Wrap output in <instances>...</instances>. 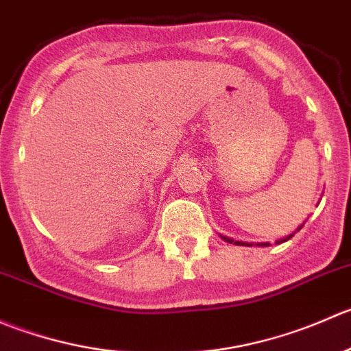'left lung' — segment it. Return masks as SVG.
I'll list each match as a JSON object with an SVG mask.
<instances>
[{
    "label": "left lung",
    "mask_w": 351,
    "mask_h": 351,
    "mask_svg": "<svg viewBox=\"0 0 351 351\" xmlns=\"http://www.w3.org/2000/svg\"><path fill=\"white\" fill-rule=\"evenodd\" d=\"M302 227H304V223H302V225H300V227H298V228H297V230H295V232H298V230H300V228H302ZM295 232H293V234H295ZM293 234H290V235H289V237L282 239V241H278V242H276V244H282V242L289 241V239H292V237H293ZM221 239H223V241H225V242H228V244H235V245H247V247H251V245H252V244H249V242H241V241H234V239H228V237H223V235H221ZM258 245H263V247H266V245H269V244H268V242H265V244H258Z\"/></svg>",
    "instance_id": "8db88e82"
}]
</instances>
